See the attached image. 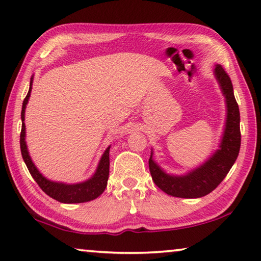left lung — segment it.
Returning <instances> with one entry per match:
<instances>
[{"mask_svg": "<svg viewBox=\"0 0 261 261\" xmlns=\"http://www.w3.org/2000/svg\"><path fill=\"white\" fill-rule=\"evenodd\" d=\"M215 77L219 84L226 103V120L221 136L219 147L197 168L184 174L165 172L153 159L151 150L149 168L154 184L162 191L178 198H200L212 192L234 164L239 154L240 142V114L233 85L230 77L220 64L215 65Z\"/></svg>", "mask_w": 261, "mask_h": 261, "instance_id": "8db88e82", "label": "left lung"}]
</instances>
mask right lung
Returning <instances> with one entry per match:
<instances>
[{
  "mask_svg": "<svg viewBox=\"0 0 261 261\" xmlns=\"http://www.w3.org/2000/svg\"><path fill=\"white\" fill-rule=\"evenodd\" d=\"M33 80L34 76H31L30 80V87L29 91L27 93L24 100L22 104V112H21V119H22V130L21 136H19V144H21V152L23 161H24L27 168H28L29 172L35 181L37 182L38 186L43 190V192L48 194L49 197L54 198V199L60 201V203L64 204H77V203H87L96 199L100 194L104 192L107 188L108 178H109V166H110V159H109V152H110V146L107 147L104 151L102 157L99 159L98 165L95 173L89 178V179L75 182V184H67V182L62 181H55L50 180L48 178L44 177L38 169L35 166L34 162L31 161V157L28 151V146H27L25 142V124H24V116H25V108L28 104L31 89H33Z\"/></svg>",
  "mask_w": 261,
  "mask_h": 261,
  "instance_id": "add662e5",
  "label": "right lung"
}]
</instances>
